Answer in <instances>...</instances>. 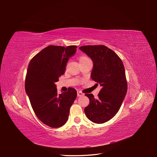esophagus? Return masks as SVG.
<instances>
[{
    "label": "esophagus",
    "instance_id": "1",
    "mask_svg": "<svg viewBox=\"0 0 157 157\" xmlns=\"http://www.w3.org/2000/svg\"><path fill=\"white\" fill-rule=\"evenodd\" d=\"M77 95H78V97H81V96H82V95H83V94L82 92L78 91L77 92Z\"/></svg>",
    "mask_w": 157,
    "mask_h": 157
}]
</instances>
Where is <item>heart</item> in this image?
Listing matches in <instances>:
<instances>
[{
	"instance_id": "b5f03b06",
	"label": "heart",
	"mask_w": 157,
	"mask_h": 157,
	"mask_svg": "<svg viewBox=\"0 0 157 157\" xmlns=\"http://www.w3.org/2000/svg\"><path fill=\"white\" fill-rule=\"evenodd\" d=\"M90 59L88 58L87 56H86L85 55H81L79 57V63H82L83 62H85V61L87 60H89Z\"/></svg>"
}]
</instances>
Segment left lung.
I'll use <instances>...</instances> for the list:
<instances>
[{"instance_id": "1", "label": "left lung", "mask_w": 157, "mask_h": 157, "mask_svg": "<svg viewBox=\"0 0 157 157\" xmlns=\"http://www.w3.org/2000/svg\"><path fill=\"white\" fill-rule=\"evenodd\" d=\"M79 49L92 60L90 77L102 86L98 99L92 94H85L90 100L85 108V115L94 123H104L116 115L126 94L124 65L117 54L105 45H85Z\"/></svg>"}]
</instances>
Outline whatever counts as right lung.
Returning a JSON list of instances; mask_svg holds the SVG:
<instances>
[{"instance_id":"right-lung-1","label":"right lung","mask_w":157,"mask_h":157,"mask_svg":"<svg viewBox=\"0 0 157 157\" xmlns=\"http://www.w3.org/2000/svg\"><path fill=\"white\" fill-rule=\"evenodd\" d=\"M76 45H49L34 56L28 65L25 92L37 117L51 128L66 123L77 96L73 88L58 95L55 84L65 73L68 60L76 53Z\"/></svg>"}]
</instances>
